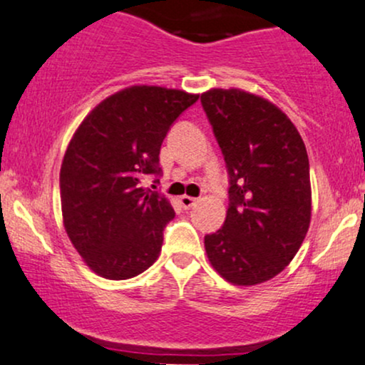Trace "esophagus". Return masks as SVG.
I'll list each match as a JSON object with an SVG mask.
<instances>
[{
  "label": "esophagus",
  "mask_w": 365,
  "mask_h": 365,
  "mask_svg": "<svg viewBox=\"0 0 365 365\" xmlns=\"http://www.w3.org/2000/svg\"><path fill=\"white\" fill-rule=\"evenodd\" d=\"M179 202H181V207L184 208V210H190L191 207H195V205L198 203V198H193V196L182 195V196H179Z\"/></svg>",
  "instance_id": "esophagus-1"
}]
</instances>
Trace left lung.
<instances>
[{
	"mask_svg": "<svg viewBox=\"0 0 365 365\" xmlns=\"http://www.w3.org/2000/svg\"><path fill=\"white\" fill-rule=\"evenodd\" d=\"M202 105L231 184L224 226L205 236V252L231 284H260L284 271L309 231L305 143L288 115L259 94L214 88L202 93Z\"/></svg>",
	"mask_w": 365,
	"mask_h": 365,
	"instance_id": "left-lung-1",
	"label": "left lung"
}]
</instances>
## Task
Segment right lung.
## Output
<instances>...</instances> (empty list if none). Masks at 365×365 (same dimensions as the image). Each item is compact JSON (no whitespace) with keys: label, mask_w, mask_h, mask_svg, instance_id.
<instances>
[{"label":"right lung","mask_w":365,"mask_h":365,"mask_svg":"<svg viewBox=\"0 0 365 365\" xmlns=\"http://www.w3.org/2000/svg\"><path fill=\"white\" fill-rule=\"evenodd\" d=\"M196 100L181 89L129 86L94 106L73 133L60 169L61 219L98 276L129 279L160 255L174 208L141 181L160 172L167 130Z\"/></svg>","instance_id":"1"}]
</instances>
